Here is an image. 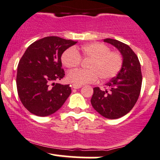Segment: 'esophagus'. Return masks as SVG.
I'll use <instances>...</instances> for the list:
<instances>
[{"label": "esophagus", "instance_id": "esophagus-1", "mask_svg": "<svg viewBox=\"0 0 160 160\" xmlns=\"http://www.w3.org/2000/svg\"><path fill=\"white\" fill-rule=\"evenodd\" d=\"M82 86H79V85H75V84H73V88L74 89H80L81 88Z\"/></svg>", "mask_w": 160, "mask_h": 160}]
</instances>
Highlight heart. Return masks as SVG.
I'll list each match as a JSON object with an SVG mask.
<instances>
[{
	"label": "heart",
	"instance_id": "obj_1",
	"mask_svg": "<svg viewBox=\"0 0 160 160\" xmlns=\"http://www.w3.org/2000/svg\"><path fill=\"white\" fill-rule=\"evenodd\" d=\"M82 56L88 62V70H76L70 71L67 80L75 85L81 86L95 82L100 78L101 80H108L120 72L122 66V57L120 52L111 51L107 45L102 43H90L80 48ZM62 62L69 69L76 68L81 62L78 51L69 48L62 53Z\"/></svg>",
	"mask_w": 160,
	"mask_h": 160
}]
</instances>
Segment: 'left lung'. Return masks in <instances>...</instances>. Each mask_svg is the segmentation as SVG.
<instances>
[{"mask_svg":"<svg viewBox=\"0 0 160 160\" xmlns=\"http://www.w3.org/2000/svg\"><path fill=\"white\" fill-rule=\"evenodd\" d=\"M104 42L120 51L122 66L117 77L106 84V89L93 88L91 104L101 115L113 120L127 114L135 106L140 95L142 75L138 58L128 45L111 38Z\"/></svg>","mask_w":160,"mask_h":160,"instance_id":"left-lung-1","label":"left lung"}]
</instances>
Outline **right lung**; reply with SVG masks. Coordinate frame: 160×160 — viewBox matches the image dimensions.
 Listing matches in <instances>:
<instances>
[{"label":"right lung","instance_id":"right-lung-1","mask_svg":"<svg viewBox=\"0 0 160 160\" xmlns=\"http://www.w3.org/2000/svg\"><path fill=\"white\" fill-rule=\"evenodd\" d=\"M77 43L58 37H46L34 42L25 50L18 65L16 86L24 107L33 114H52L71 95L69 85L55 81L65 76L62 53Z\"/></svg>","mask_w":160,"mask_h":160}]
</instances>
